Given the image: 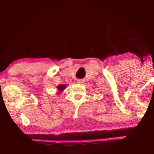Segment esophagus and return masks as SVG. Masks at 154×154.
<instances>
[{
    "instance_id": "1",
    "label": "esophagus",
    "mask_w": 154,
    "mask_h": 154,
    "mask_svg": "<svg viewBox=\"0 0 154 154\" xmlns=\"http://www.w3.org/2000/svg\"><path fill=\"white\" fill-rule=\"evenodd\" d=\"M83 80H82V79H78L77 80V83H83Z\"/></svg>"
}]
</instances>
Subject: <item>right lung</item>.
Segmentation results:
<instances>
[{"mask_svg":"<svg viewBox=\"0 0 154 154\" xmlns=\"http://www.w3.org/2000/svg\"><path fill=\"white\" fill-rule=\"evenodd\" d=\"M66 88V85L62 84V85H58V86H57V89L58 90L59 92H62V91H63ZM59 92H58V93H59Z\"/></svg>","mask_w":154,"mask_h":154,"instance_id":"add662e5","label":"right lung"}]
</instances>
